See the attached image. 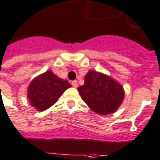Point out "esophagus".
<instances>
[{
  "label": "esophagus",
  "mask_w": 160,
  "mask_h": 160,
  "mask_svg": "<svg viewBox=\"0 0 160 160\" xmlns=\"http://www.w3.org/2000/svg\"><path fill=\"white\" fill-rule=\"evenodd\" d=\"M72 86L73 88H77V87H78V81H77V80H72Z\"/></svg>",
  "instance_id": "1"
}]
</instances>
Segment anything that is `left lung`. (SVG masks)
<instances>
[{
  "instance_id": "1",
  "label": "left lung",
  "mask_w": 160,
  "mask_h": 160,
  "mask_svg": "<svg viewBox=\"0 0 160 160\" xmlns=\"http://www.w3.org/2000/svg\"><path fill=\"white\" fill-rule=\"evenodd\" d=\"M78 91L88 107L100 115L116 111L124 97L122 86L110 77L94 71L85 76L84 85Z\"/></svg>"
}]
</instances>
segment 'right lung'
I'll use <instances>...</instances> for the list:
<instances>
[{
    "label": "right lung",
    "mask_w": 160,
    "mask_h": 160,
    "mask_svg": "<svg viewBox=\"0 0 160 160\" xmlns=\"http://www.w3.org/2000/svg\"><path fill=\"white\" fill-rule=\"evenodd\" d=\"M70 87L71 84L67 80H61L52 71H47L31 81L28 98L32 107L43 111L56 102L64 91Z\"/></svg>",
    "instance_id": "obj_1"
}]
</instances>
